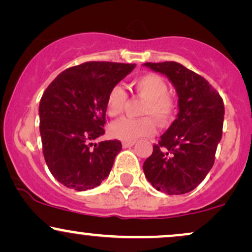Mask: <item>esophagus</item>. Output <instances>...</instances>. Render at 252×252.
<instances>
[{"mask_svg":"<svg viewBox=\"0 0 252 252\" xmlns=\"http://www.w3.org/2000/svg\"><path fill=\"white\" fill-rule=\"evenodd\" d=\"M132 145H135V142H123L122 143V147L126 149V148H130L132 147Z\"/></svg>","mask_w":252,"mask_h":252,"instance_id":"obj_1","label":"esophagus"}]
</instances>
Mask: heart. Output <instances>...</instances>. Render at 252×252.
Instances as JSON below:
<instances>
[{"label": "heart", "instance_id": "heart-1", "mask_svg": "<svg viewBox=\"0 0 252 252\" xmlns=\"http://www.w3.org/2000/svg\"><path fill=\"white\" fill-rule=\"evenodd\" d=\"M135 93L144 99L138 120L120 118L109 126V135L124 142H131L155 132V123L165 126L174 120L176 101L168 94V84L157 74H145L135 78L131 83ZM126 96L121 87H114L105 101V110L109 116L115 117L123 111Z\"/></svg>", "mask_w": 252, "mask_h": 252}]
</instances>
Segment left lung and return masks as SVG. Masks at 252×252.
<instances>
[{
  "mask_svg": "<svg viewBox=\"0 0 252 252\" xmlns=\"http://www.w3.org/2000/svg\"><path fill=\"white\" fill-rule=\"evenodd\" d=\"M165 75L178 96L177 118L154 145L143 171L151 186L168 195L190 192L213 168L222 138L224 103L209 82L177 62L144 63Z\"/></svg>",
  "mask_w": 252,
  "mask_h": 252,
  "instance_id": "obj_1",
  "label": "left lung"
}]
</instances>
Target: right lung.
<instances>
[{"label": "right lung", "mask_w": 252, "mask_h": 252, "mask_svg": "<svg viewBox=\"0 0 252 252\" xmlns=\"http://www.w3.org/2000/svg\"><path fill=\"white\" fill-rule=\"evenodd\" d=\"M135 66L86 62L61 72L45 89L38 107L42 148L51 175L64 187L86 191L110 174L122 144L94 141L104 134L109 92Z\"/></svg>", "instance_id": "obj_1"}]
</instances>
